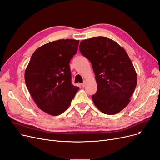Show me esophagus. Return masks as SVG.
Instances as JSON below:
<instances>
[{"instance_id": "1", "label": "esophagus", "mask_w": 160, "mask_h": 160, "mask_svg": "<svg viewBox=\"0 0 160 160\" xmlns=\"http://www.w3.org/2000/svg\"><path fill=\"white\" fill-rule=\"evenodd\" d=\"M81 85H82V87H85V86H86V81H84V82L82 83Z\"/></svg>"}]
</instances>
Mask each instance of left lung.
I'll return each instance as SVG.
<instances>
[{
    "mask_svg": "<svg viewBox=\"0 0 160 160\" xmlns=\"http://www.w3.org/2000/svg\"><path fill=\"white\" fill-rule=\"evenodd\" d=\"M81 53L91 62L97 91L92 96L105 114L120 112L130 102L137 83L134 66L127 52L113 40L98 37L82 40Z\"/></svg>",
    "mask_w": 160,
    "mask_h": 160,
    "instance_id": "1",
    "label": "left lung"
}]
</instances>
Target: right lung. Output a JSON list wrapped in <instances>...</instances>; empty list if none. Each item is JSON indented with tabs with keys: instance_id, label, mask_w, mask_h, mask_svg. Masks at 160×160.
I'll use <instances>...</instances> for the list:
<instances>
[{
	"instance_id": "right-lung-1",
	"label": "right lung",
	"mask_w": 160,
	"mask_h": 160,
	"mask_svg": "<svg viewBox=\"0 0 160 160\" xmlns=\"http://www.w3.org/2000/svg\"><path fill=\"white\" fill-rule=\"evenodd\" d=\"M78 44V40L62 39L42 46L25 69L27 89L38 107L48 114L64 112L78 91L71 83L69 66Z\"/></svg>"
}]
</instances>
